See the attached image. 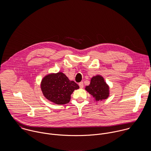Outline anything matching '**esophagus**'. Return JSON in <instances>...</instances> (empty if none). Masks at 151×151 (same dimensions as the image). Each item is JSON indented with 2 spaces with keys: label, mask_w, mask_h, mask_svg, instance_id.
<instances>
[{
  "label": "esophagus",
  "mask_w": 151,
  "mask_h": 151,
  "mask_svg": "<svg viewBox=\"0 0 151 151\" xmlns=\"http://www.w3.org/2000/svg\"><path fill=\"white\" fill-rule=\"evenodd\" d=\"M79 86H80L81 88H83L84 87V83H83V82H80L79 83Z\"/></svg>",
  "instance_id": "1"
}]
</instances>
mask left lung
<instances>
[{"label":"left lung","instance_id":"1","mask_svg":"<svg viewBox=\"0 0 151 151\" xmlns=\"http://www.w3.org/2000/svg\"><path fill=\"white\" fill-rule=\"evenodd\" d=\"M86 89L97 101L107 99L109 93V86L100 76L93 77L89 86H86Z\"/></svg>","mask_w":151,"mask_h":151}]
</instances>
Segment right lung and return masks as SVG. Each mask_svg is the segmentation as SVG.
I'll return each mask as SVG.
<instances>
[{
	"label": "right lung",
	"instance_id": "add662e5",
	"mask_svg": "<svg viewBox=\"0 0 151 151\" xmlns=\"http://www.w3.org/2000/svg\"><path fill=\"white\" fill-rule=\"evenodd\" d=\"M41 86L45 98L58 105L68 103L71 93L75 89L79 88L77 83L70 81L61 72L45 76Z\"/></svg>",
	"mask_w": 151,
	"mask_h": 151
}]
</instances>
